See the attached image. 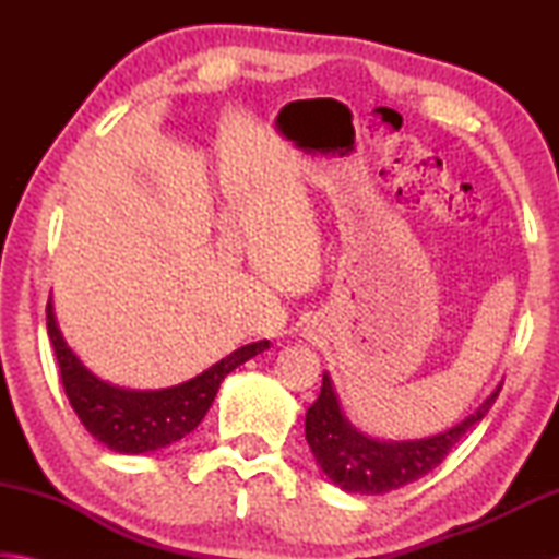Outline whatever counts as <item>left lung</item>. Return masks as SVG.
Masks as SVG:
<instances>
[{
    "label": "left lung",
    "instance_id": "8db88e82",
    "mask_svg": "<svg viewBox=\"0 0 559 559\" xmlns=\"http://www.w3.org/2000/svg\"><path fill=\"white\" fill-rule=\"evenodd\" d=\"M500 386L503 382L476 412L437 437L419 441H377L357 431L345 419L333 382L323 374L318 400L310 404L306 414L308 447L335 486L349 490V493H390V490L414 484L437 468L463 433L488 414Z\"/></svg>",
    "mask_w": 559,
    "mask_h": 559
}]
</instances>
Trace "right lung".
I'll use <instances>...</instances> for the list:
<instances>
[{
  "label": "right lung",
  "instance_id": "right-lung-1",
  "mask_svg": "<svg viewBox=\"0 0 559 559\" xmlns=\"http://www.w3.org/2000/svg\"><path fill=\"white\" fill-rule=\"evenodd\" d=\"M46 328H49L61 384L73 412L93 437L118 453L157 451L187 437L189 431L200 427L204 414L210 412L224 377L269 347V340L243 345L212 365L210 370L197 374L194 380L167 386V390L138 392L103 382L83 367L56 325L51 300L46 306Z\"/></svg>",
  "mask_w": 559,
  "mask_h": 559
}]
</instances>
